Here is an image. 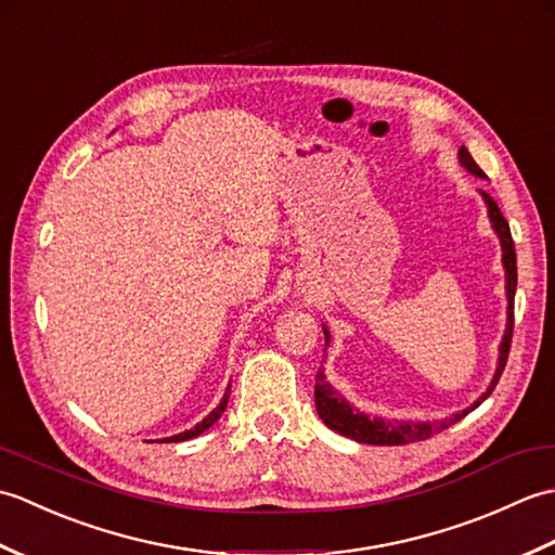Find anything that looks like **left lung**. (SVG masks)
<instances>
[{
    "instance_id": "obj_1",
    "label": "left lung",
    "mask_w": 555,
    "mask_h": 555,
    "mask_svg": "<svg viewBox=\"0 0 555 555\" xmlns=\"http://www.w3.org/2000/svg\"><path fill=\"white\" fill-rule=\"evenodd\" d=\"M457 159L463 167L477 176V179H487V173L477 167V162L469 155L467 147H460ZM481 197H485L487 209H489V221L493 231H496L499 241H501V250H503V269H505V296H508V324H505V334L499 346V364H496V374H493L491 386L487 388V393H481V398H477L473 408H477L481 400H487L491 396L493 388H496L505 362H508V352H511V338H513V305H515V288H517V262H515V243L511 235V227L505 217L501 215L499 205L493 203V197L485 191H479ZM324 338L328 346V332L324 326ZM314 405L320 417L324 420V424L328 429H334L338 434L348 436V439L358 441V443H372V446H403V443H415V441H424L429 436L439 434L443 429L451 427L457 420H463L469 410L467 408L463 412H455V415L446 417V420H434V422H400V420H382V417H370L360 412L358 408H352L348 400L340 396L336 388L326 382L324 372H317L314 379Z\"/></svg>"
}]
</instances>
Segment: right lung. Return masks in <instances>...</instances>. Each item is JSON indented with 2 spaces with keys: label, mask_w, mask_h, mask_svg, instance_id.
<instances>
[{
  "label": "right lung",
  "mask_w": 555,
  "mask_h": 555,
  "mask_svg": "<svg viewBox=\"0 0 555 555\" xmlns=\"http://www.w3.org/2000/svg\"><path fill=\"white\" fill-rule=\"evenodd\" d=\"M229 393H231V386L227 388V393H223V398H221V403L209 412V415L203 420V422H197L193 429H188V431H181V434H173V436H169V439H162L164 443H179V441H188V439H195V436H199L203 431H207L211 424H215L219 417H221V412L227 410V403H229Z\"/></svg>",
  "instance_id": "right-lung-1"
}]
</instances>
